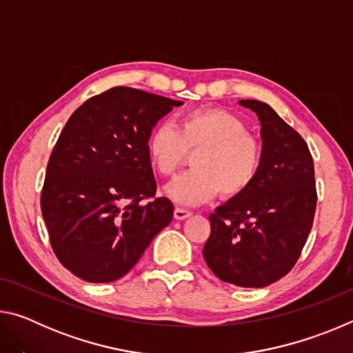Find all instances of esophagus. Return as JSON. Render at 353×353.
<instances>
[{"instance_id": "esophagus-1", "label": "esophagus", "mask_w": 353, "mask_h": 353, "mask_svg": "<svg viewBox=\"0 0 353 353\" xmlns=\"http://www.w3.org/2000/svg\"><path fill=\"white\" fill-rule=\"evenodd\" d=\"M191 216V212L190 210H185V208H174V218L176 219H179V221H182V219H185V218H190Z\"/></svg>"}]
</instances>
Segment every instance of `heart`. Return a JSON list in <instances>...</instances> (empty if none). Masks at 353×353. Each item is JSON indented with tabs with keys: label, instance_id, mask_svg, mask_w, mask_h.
Returning <instances> with one entry per match:
<instances>
[{
	"label": "heart",
	"instance_id": "1",
	"mask_svg": "<svg viewBox=\"0 0 353 353\" xmlns=\"http://www.w3.org/2000/svg\"><path fill=\"white\" fill-rule=\"evenodd\" d=\"M193 170L174 179L166 194L181 205H199L221 193L224 198L243 194L259 172L261 148L246 124L223 109H194L182 113L176 128L159 123L146 139L148 159L160 176L170 177L187 157Z\"/></svg>",
	"mask_w": 353,
	"mask_h": 353
}]
</instances>
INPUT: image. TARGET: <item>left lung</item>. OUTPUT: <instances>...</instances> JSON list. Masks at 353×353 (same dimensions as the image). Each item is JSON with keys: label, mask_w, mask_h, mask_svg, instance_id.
Here are the masks:
<instances>
[{"label": "left lung", "mask_w": 353, "mask_h": 353, "mask_svg": "<svg viewBox=\"0 0 353 353\" xmlns=\"http://www.w3.org/2000/svg\"><path fill=\"white\" fill-rule=\"evenodd\" d=\"M238 104L260 119L261 163L252 185L210 214L202 254L223 282L263 288L286 276L305 246L318 201L314 166L305 140L271 105Z\"/></svg>", "instance_id": "1"}]
</instances>
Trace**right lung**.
I'll return each instance as SVG.
<instances>
[{
	"label": "right lung",
	"instance_id": "right-lung-1",
	"mask_svg": "<svg viewBox=\"0 0 353 353\" xmlns=\"http://www.w3.org/2000/svg\"><path fill=\"white\" fill-rule=\"evenodd\" d=\"M182 104L113 87L85 101L65 124L48 162L40 205L52 250L76 277L107 283L126 276L171 223V201L154 198L146 139Z\"/></svg>",
	"mask_w": 353,
	"mask_h": 353
}]
</instances>
